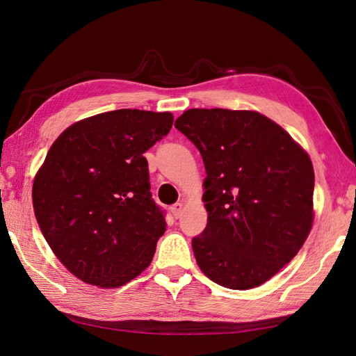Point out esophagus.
Returning <instances> with one entry per match:
<instances>
[{
	"label": "esophagus",
	"mask_w": 356,
	"mask_h": 356,
	"mask_svg": "<svg viewBox=\"0 0 356 356\" xmlns=\"http://www.w3.org/2000/svg\"><path fill=\"white\" fill-rule=\"evenodd\" d=\"M182 208H184L182 203L177 202V203H174V205L170 208V211H171V214L177 218L180 216V213H182Z\"/></svg>",
	"instance_id": "34e87169"
}]
</instances>
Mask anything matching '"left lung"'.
Listing matches in <instances>:
<instances>
[{"instance_id": "8db88e82", "label": "left lung", "mask_w": 356, "mask_h": 356, "mask_svg": "<svg viewBox=\"0 0 356 356\" xmlns=\"http://www.w3.org/2000/svg\"><path fill=\"white\" fill-rule=\"evenodd\" d=\"M174 127L200 151L208 223L193 238L199 268L228 289L268 282L303 246L314 220V166L274 120L193 108Z\"/></svg>"}]
</instances>
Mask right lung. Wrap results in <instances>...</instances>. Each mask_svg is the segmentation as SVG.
Here are the masks:
<instances>
[{
	"label": "right lung",
	"instance_id": "right-lung-1",
	"mask_svg": "<svg viewBox=\"0 0 356 356\" xmlns=\"http://www.w3.org/2000/svg\"><path fill=\"white\" fill-rule=\"evenodd\" d=\"M172 120L168 111H107L73 124L50 147L33 182L36 222L82 282L119 287L149 266L166 223L143 153Z\"/></svg>",
	"mask_w": 356,
	"mask_h": 356
}]
</instances>
